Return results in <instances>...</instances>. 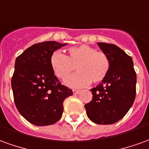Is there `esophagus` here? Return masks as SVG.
I'll use <instances>...</instances> for the list:
<instances>
[{
    "mask_svg": "<svg viewBox=\"0 0 149 149\" xmlns=\"http://www.w3.org/2000/svg\"><path fill=\"white\" fill-rule=\"evenodd\" d=\"M72 93L74 94H78L80 93V90H78V89H72Z\"/></svg>",
    "mask_w": 149,
    "mask_h": 149,
    "instance_id": "34e87169",
    "label": "esophagus"
}]
</instances>
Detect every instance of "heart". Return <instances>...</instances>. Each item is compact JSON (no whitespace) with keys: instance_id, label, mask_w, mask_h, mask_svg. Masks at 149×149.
Returning <instances> with one entry per match:
<instances>
[{"instance_id":"b5f03b06","label":"heart","mask_w":149,"mask_h":149,"mask_svg":"<svg viewBox=\"0 0 149 149\" xmlns=\"http://www.w3.org/2000/svg\"><path fill=\"white\" fill-rule=\"evenodd\" d=\"M68 56L60 51L55 52L50 58V65L54 74L65 80L75 68L77 72L68 78L66 84L72 88H81L98 84L107 77L111 70L109 56L91 46L82 44L68 49Z\"/></svg>"}]
</instances>
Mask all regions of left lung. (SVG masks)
Listing matches in <instances>:
<instances>
[{
  "mask_svg": "<svg viewBox=\"0 0 149 149\" xmlns=\"http://www.w3.org/2000/svg\"><path fill=\"white\" fill-rule=\"evenodd\" d=\"M109 56L111 68L107 77L91 89L92 101L85 104L89 118L97 124H112L125 116L136 93V73L132 58L114 44L97 42Z\"/></svg>",
  "mask_w": 149,
  "mask_h": 149,
  "instance_id": "8db88e82",
  "label": "left lung"
}]
</instances>
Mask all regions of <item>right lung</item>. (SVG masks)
<instances>
[{
    "label": "right lung",
    "instance_id": "1",
    "mask_svg": "<svg viewBox=\"0 0 149 149\" xmlns=\"http://www.w3.org/2000/svg\"><path fill=\"white\" fill-rule=\"evenodd\" d=\"M65 45L55 41L38 42L17 57L11 80L13 99L19 113L34 125H52L59 121L64 99L72 95L50 65L53 52Z\"/></svg>",
    "mask_w": 149,
    "mask_h": 149
}]
</instances>
